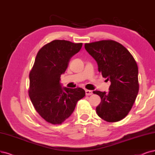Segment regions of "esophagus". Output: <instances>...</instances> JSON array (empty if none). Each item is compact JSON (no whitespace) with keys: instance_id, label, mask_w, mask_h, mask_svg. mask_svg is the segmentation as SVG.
Listing matches in <instances>:
<instances>
[{"instance_id":"34e87169","label":"esophagus","mask_w":155,"mask_h":155,"mask_svg":"<svg viewBox=\"0 0 155 155\" xmlns=\"http://www.w3.org/2000/svg\"><path fill=\"white\" fill-rule=\"evenodd\" d=\"M85 94H86L87 96H89V95L93 94V91H91V90L86 89V90H85Z\"/></svg>"}]
</instances>
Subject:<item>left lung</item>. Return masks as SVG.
Instances as JSON below:
<instances>
[{
	"instance_id": "left-lung-1",
	"label": "left lung",
	"mask_w": 155,
	"mask_h": 155,
	"mask_svg": "<svg viewBox=\"0 0 155 155\" xmlns=\"http://www.w3.org/2000/svg\"><path fill=\"white\" fill-rule=\"evenodd\" d=\"M96 61L98 71L111 84L108 92L93 91L101 98L97 114L107 122H117L128 115L139 92L138 66L130 51L113 40L85 43Z\"/></svg>"
}]
</instances>
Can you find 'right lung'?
<instances>
[{
    "instance_id": "1",
    "label": "right lung",
    "mask_w": 155,
    "mask_h": 155,
    "mask_svg": "<svg viewBox=\"0 0 155 155\" xmlns=\"http://www.w3.org/2000/svg\"><path fill=\"white\" fill-rule=\"evenodd\" d=\"M82 47V43L57 39L43 46L37 54L29 74L28 95L37 112L51 124L64 122L85 95L83 89L62 87L60 82L70 59Z\"/></svg>"
}]
</instances>
